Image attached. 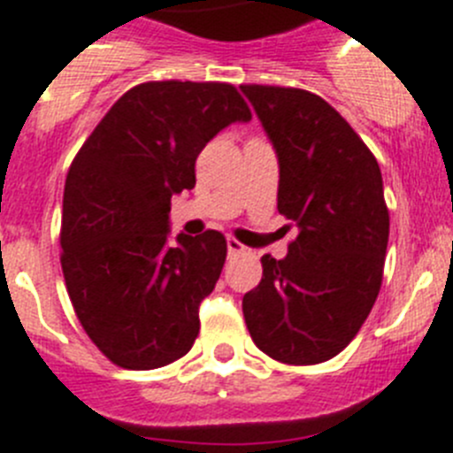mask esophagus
<instances>
[{
	"instance_id": "34e87169",
	"label": "esophagus",
	"mask_w": 453,
	"mask_h": 453,
	"mask_svg": "<svg viewBox=\"0 0 453 453\" xmlns=\"http://www.w3.org/2000/svg\"><path fill=\"white\" fill-rule=\"evenodd\" d=\"M243 250H246V246H243V243H239L234 237H227V253L239 255V253H243Z\"/></svg>"
}]
</instances>
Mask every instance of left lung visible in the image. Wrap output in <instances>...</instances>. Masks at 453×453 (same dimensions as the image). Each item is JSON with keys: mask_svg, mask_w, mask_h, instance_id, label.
I'll use <instances>...</instances> for the list:
<instances>
[{"mask_svg": "<svg viewBox=\"0 0 453 453\" xmlns=\"http://www.w3.org/2000/svg\"><path fill=\"white\" fill-rule=\"evenodd\" d=\"M239 88L278 155V211L296 227L287 257H262L243 319L259 351L278 363H324L357 335L383 282L390 214L379 161L310 90Z\"/></svg>", "mask_w": 453, "mask_h": 453, "instance_id": "1", "label": "left lung"}]
</instances>
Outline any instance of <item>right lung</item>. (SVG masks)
<instances>
[{
	"instance_id": "add662e5",
	"label": "right lung",
	"mask_w": 453,
	"mask_h": 453,
	"mask_svg": "<svg viewBox=\"0 0 453 453\" xmlns=\"http://www.w3.org/2000/svg\"><path fill=\"white\" fill-rule=\"evenodd\" d=\"M249 120L232 84L148 81L109 109L70 164L63 278L86 335L118 367H164L194 346L227 243L216 230L168 242L171 198L196 187L204 145Z\"/></svg>"
}]
</instances>
